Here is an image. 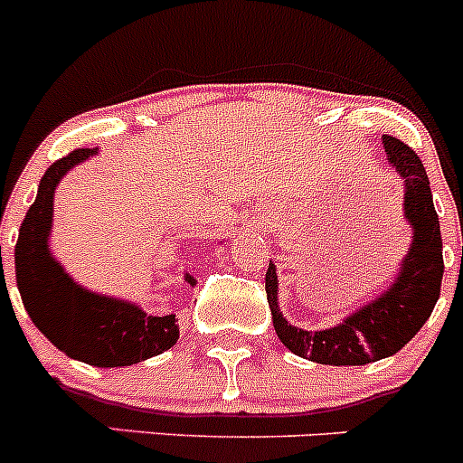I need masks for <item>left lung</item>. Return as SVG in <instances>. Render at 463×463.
I'll use <instances>...</instances> for the list:
<instances>
[{
  "label": "left lung",
  "instance_id": "8db88e82",
  "mask_svg": "<svg viewBox=\"0 0 463 463\" xmlns=\"http://www.w3.org/2000/svg\"><path fill=\"white\" fill-rule=\"evenodd\" d=\"M383 143L390 165L399 171L406 185L403 206L408 222L415 232L394 285L383 297L375 298L373 304L345 317L343 325L322 331H304L288 325L278 310L276 267L269 261L267 298L278 338L294 354L310 362L329 366H362L396 354L422 329L440 297L445 269L443 239L427 171L411 146L390 134H384Z\"/></svg>",
  "mask_w": 463,
  "mask_h": 463
}]
</instances>
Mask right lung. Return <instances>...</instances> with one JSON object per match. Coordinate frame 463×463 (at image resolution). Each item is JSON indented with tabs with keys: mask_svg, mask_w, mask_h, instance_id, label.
Instances as JSON below:
<instances>
[{
	"mask_svg": "<svg viewBox=\"0 0 463 463\" xmlns=\"http://www.w3.org/2000/svg\"><path fill=\"white\" fill-rule=\"evenodd\" d=\"M97 150L79 148L52 162L39 183V194L20 224L15 243V280L36 329L67 357L90 366H132L162 354L178 341L175 315L143 313L137 306L99 297L73 285L48 255L52 194L64 174ZM2 261V248H0ZM194 285V278L187 276Z\"/></svg>",
	"mask_w": 463,
	"mask_h": 463,
	"instance_id": "right-lung-1",
	"label": "right lung"
}]
</instances>
